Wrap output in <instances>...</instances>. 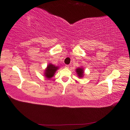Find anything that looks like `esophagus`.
Masks as SVG:
<instances>
[{
	"label": "esophagus",
	"instance_id": "obj_1",
	"mask_svg": "<svg viewBox=\"0 0 130 130\" xmlns=\"http://www.w3.org/2000/svg\"><path fill=\"white\" fill-rule=\"evenodd\" d=\"M64 67H65L66 68H67V69H68V68H69V65H65Z\"/></svg>",
	"mask_w": 130,
	"mask_h": 130
}]
</instances>
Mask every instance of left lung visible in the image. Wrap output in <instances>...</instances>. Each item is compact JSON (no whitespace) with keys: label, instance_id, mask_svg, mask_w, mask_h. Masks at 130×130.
<instances>
[{"label":"left lung","instance_id":"left-lung-1","mask_svg":"<svg viewBox=\"0 0 130 130\" xmlns=\"http://www.w3.org/2000/svg\"><path fill=\"white\" fill-rule=\"evenodd\" d=\"M76 72L77 74V76L78 77L81 78L84 76V69L83 68H77L76 69Z\"/></svg>","mask_w":130,"mask_h":130}]
</instances>
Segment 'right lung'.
Here are the masks:
<instances>
[{
  "instance_id": "1",
  "label": "right lung",
  "mask_w": 130,
  "mask_h": 130,
  "mask_svg": "<svg viewBox=\"0 0 130 130\" xmlns=\"http://www.w3.org/2000/svg\"><path fill=\"white\" fill-rule=\"evenodd\" d=\"M58 69V66H55L52 63H49L45 70L44 76L48 79H50L53 77L56 70Z\"/></svg>"
}]
</instances>
